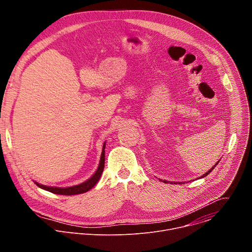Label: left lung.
Instances as JSON below:
<instances>
[{
  "instance_id": "obj_1",
  "label": "left lung",
  "mask_w": 252,
  "mask_h": 252,
  "mask_svg": "<svg viewBox=\"0 0 252 252\" xmlns=\"http://www.w3.org/2000/svg\"><path fill=\"white\" fill-rule=\"evenodd\" d=\"M219 162H220V160H219V161H218L217 163H215V164H214V165H213V166H212V167H211V168H210V169H209V170H208L207 172H205L204 174H202V175L200 176V178H202V177H205L206 175H208V174H209V173H210V172H211V171L213 170V168H214L215 166H217V165H218V163H219ZM158 179H159V181H160V182H162V183H164V184H168V183H169V182H167V181H162V179H160V178H158ZM170 184H172V183H170ZM173 184H177V183H173ZM178 184H179V185H181V184H185V183H178Z\"/></svg>"
}]
</instances>
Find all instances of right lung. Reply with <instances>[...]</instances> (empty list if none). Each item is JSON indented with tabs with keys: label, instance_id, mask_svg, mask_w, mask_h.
<instances>
[{
	"label": "right lung",
	"instance_id": "obj_1",
	"mask_svg": "<svg viewBox=\"0 0 252 252\" xmlns=\"http://www.w3.org/2000/svg\"><path fill=\"white\" fill-rule=\"evenodd\" d=\"M104 148H105V142H103L102 151H101V155H100L97 169L95 170V172L89 179H87V181L84 182L83 184H80V185H77V186H74V187H68V188H58V187L44 186V185H41L37 182H33V183L37 185L40 189H45V190L50 191V192H53V193H56V194L75 195V194L85 193V192L89 191L90 189H92L97 184V182L99 181V178L101 176V173H102L103 167H104Z\"/></svg>",
	"mask_w": 252,
	"mask_h": 252
}]
</instances>
